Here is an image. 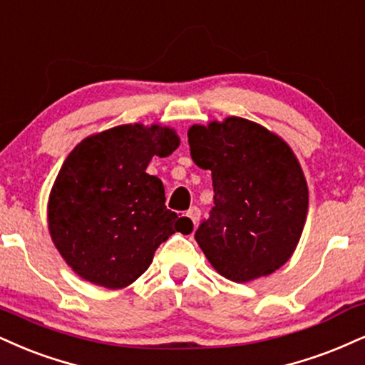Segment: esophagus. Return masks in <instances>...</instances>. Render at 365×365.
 Listing matches in <instances>:
<instances>
[{"label": "esophagus", "mask_w": 365, "mask_h": 365, "mask_svg": "<svg viewBox=\"0 0 365 365\" xmlns=\"http://www.w3.org/2000/svg\"><path fill=\"white\" fill-rule=\"evenodd\" d=\"M187 217L190 219L192 222H194V227H195L197 222H199V219H200V209L199 207H190V209H188V212H187Z\"/></svg>", "instance_id": "34e87169"}]
</instances>
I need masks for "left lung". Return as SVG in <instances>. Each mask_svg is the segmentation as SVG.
<instances>
[{
    "instance_id": "8db88e82",
    "label": "left lung",
    "mask_w": 365,
    "mask_h": 365,
    "mask_svg": "<svg viewBox=\"0 0 365 365\" xmlns=\"http://www.w3.org/2000/svg\"><path fill=\"white\" fill-rule=\"evenodd\" d=\"M194 163L210 170L214 207L195 231L222 277L250 282L292 257L308 216V183L280 135L241 117L188 129Z\"/></svg>"
}]
</instances>
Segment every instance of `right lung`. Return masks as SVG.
Instances as JSON below:
<instances>
[{"label": "right lung", "mask_w": 365, "mask_h": 365, "mask_svg": "<svg viewBox=\"0 0 365 365\" xmlns=\"http://www.w3.org/2000/svg\"><path fill=\"white\" fill-rule=\"evenodd\" d=\"M178 146L171 127L124 124L88 135L69 153L52 185L47 222L74 274L107 289L127 287L175 231L192 232L190 219L166 209L161 180L146 173L153 156Z\"/></svg>", "instance_id": "right-lung-1"}]
</instances>
